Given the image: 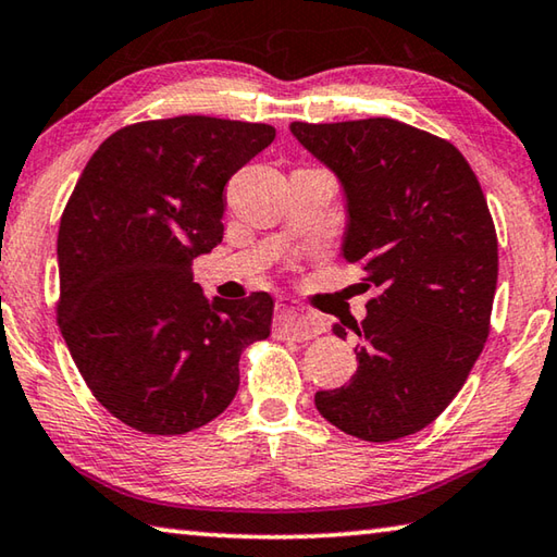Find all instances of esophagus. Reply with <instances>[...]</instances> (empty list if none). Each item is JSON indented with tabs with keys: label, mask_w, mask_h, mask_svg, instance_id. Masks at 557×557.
I'll use <instances>...</instances> for the list:
<instances>
[{
	"label": "esophagus",
	"mask_w": 557,
	"mask_h": 557,
	"mask_svg": "<svg viewBox=\"0 0 557 557\" xmlns=\"http://www.w3.org/2000/svg\"><path fill=\"white\" fill-rule=\"evenodd\" d=\"M325 325L318 315L308 313L306 308L288 304V300H278L276 306V335L286 339H313L323 333Z\"/></svg>",
	"instance_id": "1"
}]
</instances>
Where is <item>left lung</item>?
Returning <instances> with one entry per match:
<instances>
[{
  "instance_id": "obj_1",
  "label": "left lung",
  "mask_w": 557,
  "mask_h": 557,
  "mask_svg": "<svg viewBox=\"0 0 557 557\" xmlns=\"http://www.w3.org/2000/svg\"><path fill=\"white\" fill-rule=\"evenodd\" d=\"M290 134L337 175L347 200L343 257L379 296L362 323L357 372L318 392L347 435L388 443L441 416L482 355L499 276L496 230L474 171L450 141L404 122L308 124Z\"/></svg>"
}]
</instances>
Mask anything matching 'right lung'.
Here are the masks:
<instances>
[{
	"mask_svg": "<svg viewBox=\"0 0 557 557\" xmlns=\"http://www.w3.org/2000/svg\"><path fill=\"white\" fill-rule=\"evenodd\" d=\"M276 129L183 114L129 124L87 161L58 230V325L97 401L134 431L183 435L239 388L273 300H208L193 259L222 242L224 185Z\"/></svg>",
	"mask_w": 557,
	"mask_h": 557,
	"instance_id": "1",
	"label": "right lung"
}]
</instances>
